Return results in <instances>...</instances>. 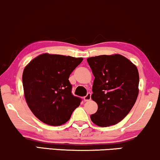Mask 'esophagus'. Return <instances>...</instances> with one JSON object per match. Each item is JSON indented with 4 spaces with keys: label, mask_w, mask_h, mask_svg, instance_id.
<instances>
[{
    "label": "esophagus",
    "mask_w": 160,
    "mask_h": 160,
    "mask_svg": "<svg viewBox=\"0 0 160 160\" xmlns=\"http://www.w3.org/2000/svg\"><path fill=\"white\" fill-rule=\"evenodd\" d=\"M91 93H88V94L84 97V100L85 101V102H88V101L91 100Z\"/></svg>",
    "instance_id": "34e87169"
}]
</instances>
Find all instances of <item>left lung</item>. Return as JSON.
Returning a JSON list of instances; mask_svg holds the SVG:
<instances>
[{
  "mask_svg": "<svg viewBox=\"0 0 160 160\" xmlns=\"http://www.w3.org/2000/svg\"><path fill=\"white\" fill-rule=\"evenodd\" d=\"M87 61L95 77L91 99L98 105L91 121L102 127L117 124L129 114L138 97V69L118 54L88 58Z\"/></svg>",
  "mask_w": 160,
  "mask_h": 160,
  "instance_id": "1",
  "label": "left lung"
}]
</instances>
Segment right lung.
<instances>
[{"mask_svg":"<svg viewBox=\"0 0 160 160\" xmlns=\"http://www.w3.org/2000/svg\"><path fill=\"white\" fill-rule=\"evenodd\" d=\"M82 61V58L45 53L25 67L22 74L24 98L42 123L63 124L79 106L82 99L71 93L69 77Z\"/></svg>","mask_w":160,"mask_h":160,"instance_id":"obj_1","label":"right lung"}]
</instances>
